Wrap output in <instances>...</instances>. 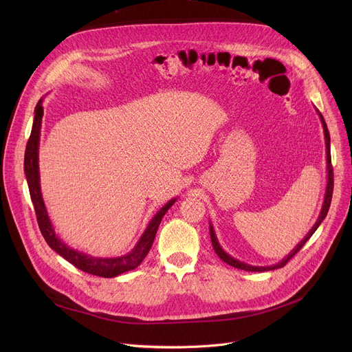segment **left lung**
Wrapping results in <instances>:
<instances>
[{
    "label": "left lung",
    "mask_w": 352,
    "mask_h": 352,
    "mask_svg": "<svg viewBox=\"0 0 352 352\" xmlns=\"http://www.w3.org/2000/svg\"><path fill=\"white\" fill-rule=\"evenodd\" d=\"M320 114V118H321V122H322V126H324V134H325V145H327V170H328V184H327V192H325V199H324V206H322V210H321V214H320V218L317 219L316 226H314L311 228V231L307 234V236L302 239V241L295 247L294 251H291V254H288V256H285L284 260L278 264L275 265H271V267H251L248 264H244L241 261H236L234 260L232 256H230L223 248L219 247L217 238H215V234H214V230L212 227H210V235H211V243H212V247H214V251L217 252V255L223 260L224 263H227L228 265L234 267V268H238V270H244V271H251V272H261V271H271V270H276V268H283L291 258L297 254L302 247L304 244L308 241V239L312 236V234L317 231V228L320 227V224L324 221V218L327 217L328 214V210H329V206H331V199H332V191H334V170H332V164H331V150H329V133H328V128H327V124H325V120L324 117L321 116V113L318 111Z\"/></svg>",
    "instance_id": "8db88e82"
}]
</instances>
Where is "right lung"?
I'll return each instance as SVG.
<instances>
[{
	"label": "right lung",
	"instance_id": "right-lung-1",
	"mask_svg": "<svg viewBox=\"0 0 352 352\" xmlns=\"http://www.w3.org/2000/svg\"><path fill=\"white\" fill-rule=\"evenodd\" d=\"M43 101L40 100L38 104L35 107V117L32 122V129H31V135L27 142L25 148V157H24V171L28 182V188H30V195L31 201L34 204L35 215H36V223H38L40 231L47 241V244L55 251L58 252L63 258L68 263H71L74 267H77L78 270L97 275V276H104V278H113V276H117L122 272L131 271L137 268L144 258L146 256L148 251H150L154 238L157 234V230L160 227V223L165 212L170 210V207L175 202V198L171 199L168 204H165L158 214L151 219L150 226L146 227L145 232L142 234L141 239L138 241L137 247L126 255L117 256V258H96V256H89L82 252H78L76 250H71L67 247L64 243H61V239L55 235L54 228L50 223V218L47 215V210L44 206V201L41 197V190H40V175H38V141H40V129H41V120L44 114V108H43Z\"/></svg>",
	"mask_w": 352,
	"mask_h": 352
}]
</instances>
